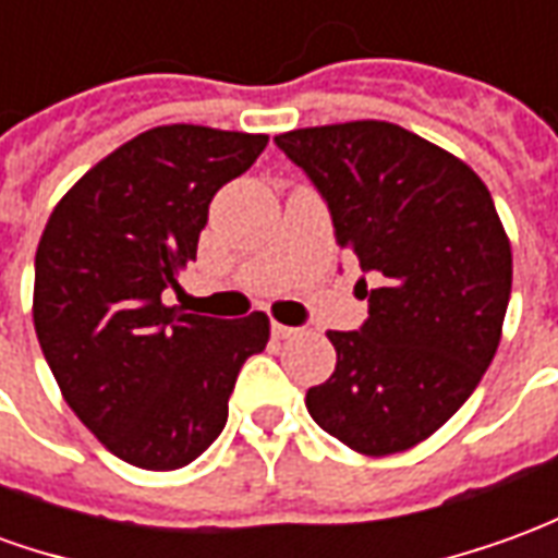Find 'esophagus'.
Instances as JSON below:
<instances>
[{
  "mask_svg": "<svg viewBox=\"0 0 558 558\" xmlns=\"http://www.w3.org/2000/svg\"><path fill=\"white\" fill-rule=\"evenodd\" d=\"M271 335L278 340H290L299 335V328H292V326H280V323H271Z\"/></svg>",
  "mask_w": 558,
  "mask_h": 558,
  "instance_id": "obj_1",
  "label": "esophagus"
}]
</instances>
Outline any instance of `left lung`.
I'll list each match as a JSON object with an SVG mask.
<instances>
[{
	"label": "left lung",
	"mask_w": 558,
	"mask_h": 558,
	"mask_svg": "<svg viewBox=\"0 0 558 558\" xmlns=\"http://www.w3.org/2000/svg\"><path fill=\"white\" fill-rule=\"evenodd\" d=\"M275 143L314 182L364 271L367 319L328 331L338 364L307 388V412L352 451H407L466 403L499 347L511 244L490 191L391 122L302 128Z\"/></svg>",
	"instance_id": "left-lung-1"
}]
</instances>
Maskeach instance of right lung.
Segmentation results:
<instances>
[{"instance_id": "1", "label": "right lung", "mask_w": 558, "mask_h": 558, "mask_svg": "<svg viewBox=\"0 0 558 558\" xmlns=\"http://www.w3.org/2000/svg\"><path fill=\"white\" fill-rule=\"evenodd\" d=\"M266 134L151 128L80 179L35 254V335L68 407L116 457L179 469L227 424L235 376L266 350L268 316L182 314V290L208 203L251 170Z\"/></svg>"}]
</instances>
